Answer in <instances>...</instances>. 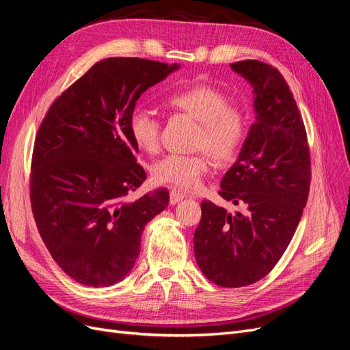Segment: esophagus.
Wrapping results in <instances>:
<instances>
[{
	"instance_id": "1",
	"label": "esophagus",
	"mask_w": 350,
	"mask_h": 350,
	"mask_svg": "<svg viewBox=\"0 0 350 350\" xmlns=\"http://www.w3.org/2000/svg\"><path fill=\"white\" fill-rule=\"evenodd\" d=\"M193 197H196V196L191 193L179 191V189H171V191H169V201H171V204H176L184 198H193Z\"/></svg>"
}]
</instances>
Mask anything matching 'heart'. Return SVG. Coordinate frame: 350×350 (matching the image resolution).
<instances>
[{"label":"heart","instance_id":"heart-1","mask_svg":"<svg viewBox=\"0 0 350 350\" xmlns=\"http://www.w3.org/2000/svg\"><path fill=\"white\" fill-rule=\"evenodd\" d=\"M167 103L201 122L198 149H204L219 163L230 162L238 156L247 135V115L230 105L226 93L208 84H196L174 92ZM129 130L142 150L156 153L161 149L162 124L153 111L144 107L134 108L129 116ZM208 169L210 161L206 153H171L153 165V175L161 183L196 188Z\"/></svg>","mask_w":350,"mask_h":350}]
</instances>
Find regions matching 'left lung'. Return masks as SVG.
Instances as JSON below:
<instances>
[{"mask_svg": "<svg viewBox=\"0 0 350 350\" xmlns=\"http://www.w3.org/2000/svg\"><path fill=\"white\" fill-rule=\"evenodd\" d=\"M230 68L252 86L256 122L219 194L242 210L229 213L201 201L194 256L210 282L242 288L267 276L288 248L308 200L311 161L302 116L282 74L257 59Z\"/></svg>", "mask_w": 350, "mask_h": 350, "instance_id": "left-lung-1", "label": "left lung"}]
</instances>
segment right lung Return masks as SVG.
Returning <instances> with one entry per match:
<instances>
[{
    "instance_id": "1",
    "label": "right lung",
    "mask_w": 350,
    "mask_h": 350,
    "mask_svg": "<svg viewBox=\"0 0 350 350\" xmlns=\"http://www.w3.org/2000/svg\"><path fill=\"white\" fill-rule=\"evenodd\" d=\"M179 68L107 58L51 105L35 140L30 203L52 258L76 282H121L140 254L144 226L169 204L166 188L124 201L146 179L129 116L142 94Z\"/></svg>"
}]
</instances>
